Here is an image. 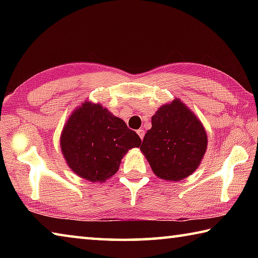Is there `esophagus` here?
<instances>
[{"instance_id":"1","label":"esophagus","mask_w":258,"mask_h":258,"mask_svg":"<svg viewBox=\"0 0 258 258\" xmlns=\"http://www.w3.org/2000/svg\"><path fill=\"white\" fill-rule=\"evenodd\" d=\"M137 133L139 134V137H140V138H141V140L143 139V137H145V131H143L142 128H140V130H138V131H137Z\"/></svg>"}]
</instances>
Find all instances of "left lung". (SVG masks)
I'll return each mask as SVG.
<instances>
[{
  "label": "left lung",
  "mask_w": 258,
  "mask_h": 258,
  "mask_svg": "<svg viewBox=\"0 0 258 258\" xmlns=\"http://www.w3.org/2000/svg\"><path fill=\"white\" fill-rule=\"evenodd\" d=\"M208 139L204 125L185 103L175 98L158 108L151 117V128L140 150L152 172L161 180L182 181L202 163Z\"/></svg>",
  "instance_id": "left-lung-1"
}]
</instances>
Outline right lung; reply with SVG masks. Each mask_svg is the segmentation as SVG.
Wrapping results in <instances>:
<instances>
[{"label": "right lung", "mask_w": 258, "mask_h": 258, "mask_svg": "<svg viewBox=\"0 0 258 258\" xmlns=\"http://www.w3.org/2000/svg\"><path fill=\"white\" fill-rule=\"evenodd\" d=\"M141 139L101 103L85 100L68 117L60 148L72 171L90 182H106Z\"/></svg>", "instance_id": "right-lung-1"}]
</instances>
